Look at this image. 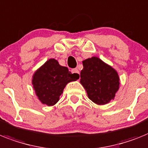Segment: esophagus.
<instances>
[{
    "label": "esophagus",
    "instance_id": "obj_1",
    "mask_svg": "<svg viewBox=\"0 0 148 148\" xmlns=\"http://www.w3.org/2000/svg\"><path fill=\"white\" fill-rule=\"evenodd\" d=\"M72 73H74V75H75L76 77H78V78H79V71L78 70V69H73V70H72Z\"/></svg>",
    "mask_w": 148,
    "mask_h": 148
}]
</instances>
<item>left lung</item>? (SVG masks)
<instances>
[{
	"label": "left lung",
	"instance_id": "8db88e82",
	"mask_svg": "<svg viewBox=\"0 0 148 148\" xmlns=\"http://www.w3.org/2000/svg\"><path fill=\"white\" fill-rule=\"evenodd\" d=\"M82 63L80 82L87 91L88 98L99 105L113 100L119 86L117 72L96 57L85 60Z\"/></svg>",
	"mask_w": 148,
	"mask_h": 148
}]
</instances>
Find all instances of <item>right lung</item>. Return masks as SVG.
Segmentation results:
<instances>
[{
    "mask_svg": "<svg viewBox=\"0 0 148 148\" xmlns=\"http://www.w3.org/2000/svg\"><path fill=\"white\" fill-rule=\"evenodd\" d=\"M78 79L67 67L60 66L56 60L50 59L33 75L32 85L41 103L53 106L59 101L67 83Z\"/></svg>",
    "mask_w": 148,
    "mask_h": 148,
    "instance_id": "right-lung-1",
    "label": "right lung"
}]
</instances>
